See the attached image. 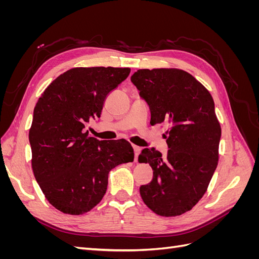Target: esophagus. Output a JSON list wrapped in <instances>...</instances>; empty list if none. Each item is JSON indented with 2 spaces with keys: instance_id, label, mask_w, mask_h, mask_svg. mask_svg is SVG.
I'll list each match as a JSON object with an SVG mask.
<instances>
[{
  "instance_id": "obj_1",
  "label": "esophagus",
  "mask_w": 259,
  "mask_h": 259,
  "mask_svg": "<svg viewBox=\"0 0 259 259\" xmlns=\"http://www.w3.org/2000/svg\"><path fill=\"white\" fill-rule=\"evenodd\" d=\"M133 149H134V152H135V161L137 162L138 160V154L140 152V147L138 146H133Z\"/></svg>"
}]
</instances>
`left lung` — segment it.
Returning a JSON list of instances; mask_svg holds the SVG:
<instances>
[{
	"instance_id": "1",
	"label": "left lung",
	"mask_w": 259,
	"mask_h": 259,
	"mask_svg": "<svg viewBox=\"0 0 259 259\" xmlns=\"http://www.w3.org/2000/svg\"><path fill=\"white\" fill-rule=\"evenodd\" d=\"M150 109L151 125L165 123L166 155L146 148L138 161L149 163L153 178L140 186L145 204L161 216L190 210L204 195L218 163L222 128L209 92L179 69H140L131 76Z\"/></svg>"
}]
</instances>
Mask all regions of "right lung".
<instances>
[{"label":"right lung","mask_w":259,"mask_h":259,"mask_svg":"<svg viewBox=\"0 0 259 259\" xmlns=\"http://www.w3.org/2000/svg\"><path fill=\"white\" fill-rule=\"evenodd\" d=\"M130 72L113 67L70 69L37 100L29 132L32 169L45 198L62 213H88L104 198L109 171L134 161L125 139L99 140L85 131Z\"/></svg>","instance_id":"add662e5"}]
</instances>
